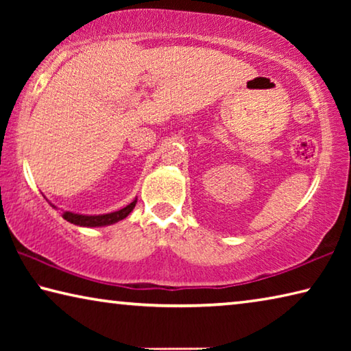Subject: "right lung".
Segmentation results:
<instances>
[{"label":"right lung","mask_w":351,"mask_h":351,"mask_svg":"<svg viewBox=\"0 0 351 351\" xmlns=\"http://www.w3.org/2000/svg\"><path fill=\"white\" fill-rule=\"evenodd\" d=\"M136 203H138V199H134L133 203H130L127 207H123V209H121V210L105 213V215H79V213H73V212H63L62 217L69 223L77 224V226H85V228L108 226V224L121 221V219L128 217L130 212L134 209ZM52 207H54V206H52Z\"/></svg>","instance_id":"right-lung-1"}]
</instances>
